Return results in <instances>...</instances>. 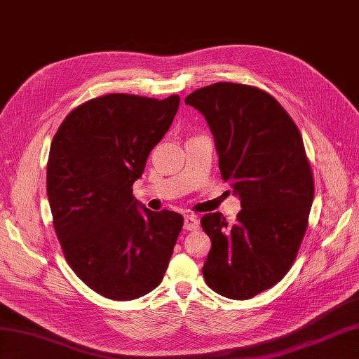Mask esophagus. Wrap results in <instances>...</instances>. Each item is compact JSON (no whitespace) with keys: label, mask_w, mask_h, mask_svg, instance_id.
Here are the masks:
<instances>
[{"label":"esophagus","mask_w":359,"mask_h":359,"mask_svg":"<svg viewBox=\"0 0 359 359\" xmlns=\"http://www.w3.org/2000/svg\"><path fill=\"white\" fill-rule=\"evenodd\" d=\"M183 228L187 231H196L198 228V220L194 215H185V220H183Z\"/></svg>","instance_id":"esophagus-1"}]
</instances>
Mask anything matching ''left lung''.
<instances>
[{
	"instance_id": "8db88e82",
	"label": "left lung",
	"mask_w": 359,
	"mask_h": 359,
	"mask_svg": "<svg viewBox=\"0 0 359 359\" xmlns=\"http://www.w3.org/2000/svg\"><path fill=\"white\" fill-rule=\"evenodd\" d=\"M185 104L205 116L241 211L202 217L211 238L203 278L214 292L249 299L272 287L292 266L307 229L313 177L303 137L277 99L234 82L198 88Z\"/></svg>"
}]
</instances>
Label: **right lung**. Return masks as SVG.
<instances>
[{
	"label": "right lung",
	"mask_w": 359,
	"mask_h": 359,
	"mask_svg": "<svg viewBox=\"0 0 359 359\" xmlns=\"http://www.w3.org/2000/svg\"><path fill=\"white\" fill-rule=\"evenodd\" d=\"M180 97L111 93L64 119L50 147L47 196L67 263L95 292L116 302L161 285L183 226L133 196L148 154L171 127Z\"/></svg>",
	"instance_id": "add662e5"
}]
</instances>
